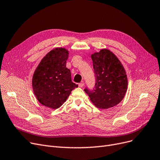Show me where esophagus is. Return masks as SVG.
<instances>
[{
  "label": "esophagus",
  "instance_id": "esophagus-1",
  "mask_svg": "<svg viewBox=\"0 0 160 160\" xmlns=\"http://www.w3.org/2000/svg\"><path fill=\"white\" fill-rule=\"evenodd\" d=\"M78 86H79V87L82 88L83 86H84V83H83V82H81V83H79Z\"/></svg>",
  "mask_w": 160,
  "mask_h": 160
}]
</instances>
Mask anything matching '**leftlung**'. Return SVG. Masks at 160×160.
Listing matches in <instances>:
<instances>
[{"mask_svg":"<svg viewBox=\"0 0 160 160\" xmlns=\"http://www.w3.org/2000/svg\"><path fill=\"white\" fill-rule=\"evenodd\" d=\"M95 77L94 89H84L97 108L107 109L118 104L127 90L128 80L119 59L109 50L91 55Z\"/></svg>","mask_w":160,"mask_h":160,"instance_id":"left-lung-1","label":"left lung"}]
</instances>
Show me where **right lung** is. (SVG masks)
Instances as JSON below:
<instances>
[{"mask_svg": "<svg viewBox=\"0 0 160 160\" xmlns=\"http://www.w3.org/2000/svg\"><path fill=\"white\" fill-rule=\"evenodd\" d=\"M68 51L56 48L41 61L33 75L32 87L38 101L52 109L60 108L78 84L72 82L66 67Z\"/></svg>", "mask_w": 160, "mask_h": 160, "instance_id": "obj_1", "label": "right lung"}]
</instances>
